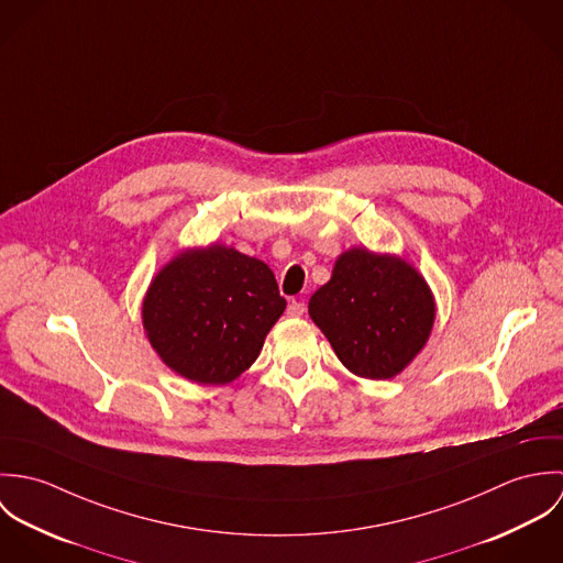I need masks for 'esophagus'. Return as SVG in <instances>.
Here are the masks:
<instances>
[{
    "instance_id": "1",
    "label": "esophagus",
    "mask_w": 563,
    "mask_h": 563,
    "mask_svg": "<svg viewBox=\"0 0 563 563\" xmlns=\"http://www.w3.org/2000/svg\"><path fill=\"white\" fill-rule=\"evenodd\" d=\"M288 317H303L306 314V301L303 299H292L288 303Z\"/></svg>"
}]
</instances>
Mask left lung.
Here are the masks:
<instances>
[{
  "label": "left lung",
  "instance_id": "obj_1",
  "mask_svg": "<svg viewBox=\"0 0 563 563\" xmlns=\"http://www.w3.org/2000/svg\"><path fill=\"white\" fill-rule=\"evenodd\" d=\"M310 317L357 377L390 379L424 346L435 319L427 282L397 255L351 249L310 299Z\"/></svg>",
  "mask_w": 563,
  "mask_h": 563
}]
</instances>
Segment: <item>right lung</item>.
Segmentation results:
<instances>
[{
  "label": "right lung",
  "instance_id": "obj_1",
  "mask_svg": "<svg viewBox=\"0 0 563 563\" xmlns=\"http://www.w3.org/2000/svg\"><path fill=\"white\" fill-rule=\"evenodd\" d=\"M286 310L273 271L212 244L168 262L143 301V324L162 362L197 384H230L260 355Z\"/></svg>",
  "mask_w": 563,
  "mask_h": 563
}]
</instances>
